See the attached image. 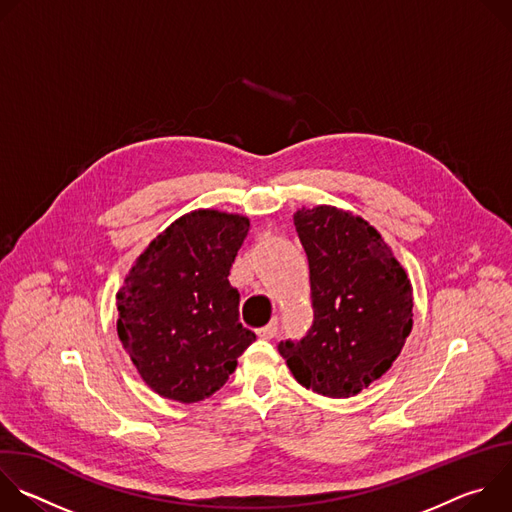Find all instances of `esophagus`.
<instances>
[{
    "instance_id": "esophagus-1",
    "label": "esophagus",
    "mask_w": 512,
    "mask_h": 512,
    "mask_svg": "<svg viewBox=\"0 0 512 512\" xmlns=\"http://www.w3.org/2000/svg\"><path fill=\"white\" fill-rule=\"evenodd\" d=\"M275 334H277V320H271L267 326H263V328L257 330V336H259L261 340H271Z\"/></svg>"
}]
</instances>
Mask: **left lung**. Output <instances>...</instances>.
Listing matches in <instances>:
<instances>
[{
    "label": "left lung",
    "mask_w": 512,
    "mask_h": 512,
    "mask_svg": "<svg viewBox=\"0 0 512 512\" xmlns=\"http://www.w3.org/2000/svg\"><path fill=\"white\" fill-rule=\"evenodd\" d=\"M294 225L310 265L314 322L281 342L294 379L346 399L381 379L413 328V287L381 233L348 210L302 206Z\"/></svg>",
    "instance_id": "1"
}]
</instances>
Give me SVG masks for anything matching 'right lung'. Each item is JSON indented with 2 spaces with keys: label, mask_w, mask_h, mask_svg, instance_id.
Segmentation results:
<instances>
[{
  "label": "right lung",
  "mask_w": 512,
  "mask_h": 512,
  "mask_svg": "<svg viewBox=\"0 0 512 512\" xmlns=\"http://www.w3.org/2000/svg\"><path fill=\"white\" fill-rule=\"evenodd\" d=\"M243 214L198 208L135 259L117 291V334L154 393L198 403L221 389L255 340L229 283L247 233Z\"/></svg>",
  "instance_id": "add662e5"
}]
</instances>
